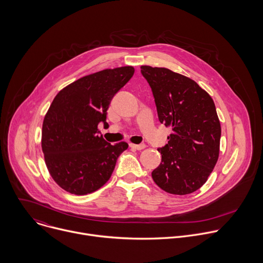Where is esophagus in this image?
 I'll return each instance as SVG.
<instances>
[{
    "mask_svg": "<svg viewBox=\"0 0 263 263\" xmlns=\"http://www.w3.org/2000/svg\"><path fill=\"white\" fill-rule=\"evenodd\" d=\"M130 147L134 148V149H138V151H140V149H143L145 147V144H134V143H130Z\"/></svg>",
    "mask_w": 263,
    "mask_h": 263,
    "instance_id": "esophagus-1",
    "label": "esophagus"
}]
</instances>
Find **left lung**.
Returning a JSON list of instances; mask_svg holds the SVG:
<instances>
[{
    "label": "left lung",
    "mask_w": 263,
    "mask_h": 263,
    "mask_svg": "<svg viewBox=\"0 0 263 263\" xmlns=\"http://www.w3.org/2000/svg\"><path fill=\"white\" fill-rule=\"evenodd\" d=\"M161 124L172 127L158 148L161 163L154 182L173 195H189L204 185L219 155L220 124L212 98L197 82L165 67L141 65Z\"/></svg>",
    "instance_id": "1"
}]
</instances>
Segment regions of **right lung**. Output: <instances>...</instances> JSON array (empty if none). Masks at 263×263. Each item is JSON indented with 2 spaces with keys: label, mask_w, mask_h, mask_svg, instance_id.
I'll list each match as a JSON object with an SVG mask.
<instances>
[{
  "label": "right lung",
  "mask_w": 263,
  "mask_h": 263,
  "mask_svg": "<svg viewBox=\"0 0 263 263\" xmlns=\"http://www.w3.org/2000/svg\"><path fill=\"white\" fill-rule=\"evenodd\" d=\"M133 66L103 69L82 77L54 98L43 123L42 148L53 180L65 192L91 194L109 180L128 143L107 142L98 125L106 123L114 96L132 78Z\"/></svg>",
  "instance_id": "1"
}]
</instances>
